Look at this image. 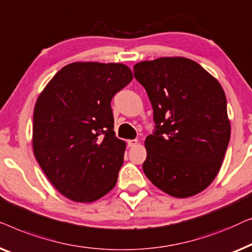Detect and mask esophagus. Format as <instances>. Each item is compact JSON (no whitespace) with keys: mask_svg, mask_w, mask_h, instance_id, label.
I'll return each mask as SVG.
<instances>
[{"mask_svg":"<svg viewBox=\"0 0 252 252\" xmlns=\"http://www.w3.org/2000/svg\"><path fill=\"white\" fill-rule=\"evenodd\" d=\"M137 144H138V140H137V139H130V140H127V146H129V147L136 146Z\"/></svg>","mask_w":252,"mask_h":252,"instance_id":"esophagus-1","label":"esophagus"}]
</instances>
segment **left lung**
<instances>
[{
    "label": "left lung",
    "mask_w": 252,
    "mask_h": 252,
    "mask_svg": "<svg viewBox=\"0 0 252 252\" xmlns=\"http://www.w3.org/2000/svg\"><path fill=\"white\" fill-rule=\"evenodd\" d=\"M133 73L147 92L155 122L145 140V175L171 196L202 192L217 176L231 138L220 83L184 57L140 62Z\"/></svg>",
    "instance_id": "1"
}]
</instances>
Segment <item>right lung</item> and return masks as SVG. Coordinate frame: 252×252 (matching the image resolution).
<instances>
[{
    "instance_id": "1",
    "label": "right lung",
    "mask_w": 252,
    "mask_h": 252,
    "mask_svg": "<svg viewBox=\"0 0 252 252\" xmlns=\"http://www.w3.org/2000/svg\"><path fill=\"white\" fill-rule=\"evenodd\" d=\"M133 79L123 63H73L52 77L33 115V151L55 189L89 203L118 182L126 143L115 137L112 98Z\"/></svg>"
}]
</instances>
